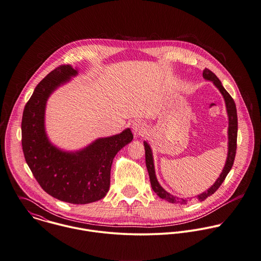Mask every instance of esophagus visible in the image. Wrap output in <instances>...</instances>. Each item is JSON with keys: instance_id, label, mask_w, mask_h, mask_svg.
I'll use <instances>...</instances> for the list:
<instances>
[{"instance_id": "esophagus-1", "label": "esophagus", "mask_w": 261, "mask_h": 261, "mask_svg": "<svg viewBox=\"0 0 261 261\" xmlns=\"http://www.w3.org/2000/svg\"><path fill=\"white\" fill-rule=\"evenodd\" d=\"M132 130H133V133H134L135 137H140V136H143L145 134L146 127H145V125L142 122L137 121V122L133 123Z\"/></svg>"}]
</instances>
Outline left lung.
Returning a JSON list of instances; mask_svg holds the SVG:
<instances>
[{"label": "left lung", "instance_id": "obj_1", "mask_svg": "<svg viewBox=\"0 0 261 261\" xmlns=\"http://www.w3.org/2000/svg\"><path fill=\"white\" fill-rule=\"evenodd\" d=\"M203 76L212 81L215 86L219 89V91L221 92V94L223 95L225 102H226V107H227V112H228V116H229V129H228V135H229V147H228V157H227V161L225 164V167L222 171V173L220 174L219 178L217 179V181L208 189V191H206L205 193L199 195L197 198L199 201H204L206 200L211 195H213L222 185V182L225 180L227 174L229 173V171L231 170L233 163H234V159L236 155V149H237V130H238V119H237V110H236V105L233 100V98L229 95V93L224 89V87L222 86L220 80L216 76V74L211 71L208 68H205L203 70ZM144 148H145V162H146V167L149 173V178H150V184H151V188L154 191V193H156L157 196L169 203L172 204H187L188 201L185 199H178L170 194H168L166 191H164L161 186L158 184L157 181L156 176H155V171H154V164H153V158H152V152L151 149L149 147V145L144 142Z\"/></svg>", "mask_w": 261, "mask_h": 261}]
</instances>
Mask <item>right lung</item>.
Masks as SVG:
<instances>
[{"mask_svg": "<svg viewBox=\"0 0 261 261\" xmlns=\"http://www.w3.org/2000/svg\"><path fill=\"white\" fill-rule=\"evenodd\" d=\"M69 65H59L36 87L22 117V148L26 162L40 187L53 198L76 205L103 199L110 188L112 162L133 139L130 129L96 140L86 149L66 153L53 146L44 131L45 104L53 91L75 75Z\"/></svg>", "mask_w": 261, "mask_h": 261, "instance_id": "right-lung-1", "label": "right lung"}]
</instances>
